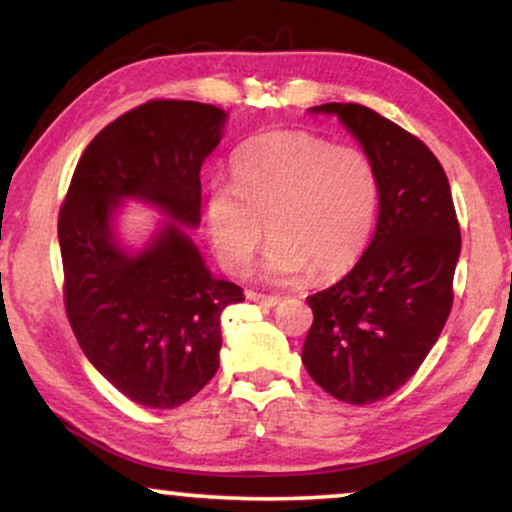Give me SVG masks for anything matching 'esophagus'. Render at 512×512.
<instances>
[{
	"label": "esophagus",
	"mask_w": 512,
	"mask_h": 512,
	"mask_svg": "<svg viewBox=\"0 0 512 512\" xmlns=\"http://www.w3.org/2000/svg\"><path fill=\"white\" fill-rule=\"evenodd\" d=\"M248 299L250 302H257L262 306H276L281 299L274 297V295H264V292H248Z\"/></svg>",
	"instance_id": "esophagus-1"
}]
</instances>
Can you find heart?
Returning a JSON list of instances; mask_svg holds the SVG:
<instances>
[{
    "label": "heart",
    "mask_w": 512,
    "mask_h": 512,
    "mask_svg": "<svg viewBox=\"0 0 512 512\" xmlns=\"http://www.w3.org/2000/svg\"><path fill=\"white\" fill-rule=\"evenodd\" d=\"M234 182L208 187L206 222L222 267L248 271L264 234L271 283L313 271L335 278L353 267L374 227L379 177L356 147H335L306 131H274L250 140L231 161Z\"/></svg>",
    "instance_id": "obj_1"
}]
</instances>
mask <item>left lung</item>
<instances>
[{"label":"left lung","instance_id":"8db88e82","mask_svg":"<svg viewBox=\"0 0 512 512\" xmlns=\"http://www.w3.org/2000/svg\"><path fill=\"white\" fill-rule=\"evenodd\" d=\"M370 156L379 220L356 267L306 297L313 323L302 349L311 379L349 405L398 391L438 342L454 302L461 229L445 170L417 135L356 102H327Z\"/></svg>","mask_w":512,"mask_h":512}]
</instances>
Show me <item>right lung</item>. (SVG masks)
<instances>
[{
  "label": "right lung",
  "mask_w": 512,
  "mask_h": 512,
  "mask_svg": "<svg viewBox=\"0 0 512 512\" xmlns=\"http://www.w3.org/2000/svg\"><path fill=\"white\" fill-rule=\"evenodd\" d=\"M227 114L192 100H149L107 124L84 149L58 215L63 297L95 370L133 403L173 410L220 367V318L243 302L210 276L187 227L201 215V166ZM121 198L154 202L173 223L138 256L119 249Z\"/></svg>",
  "instance_id": "1"
}]
</instances>
